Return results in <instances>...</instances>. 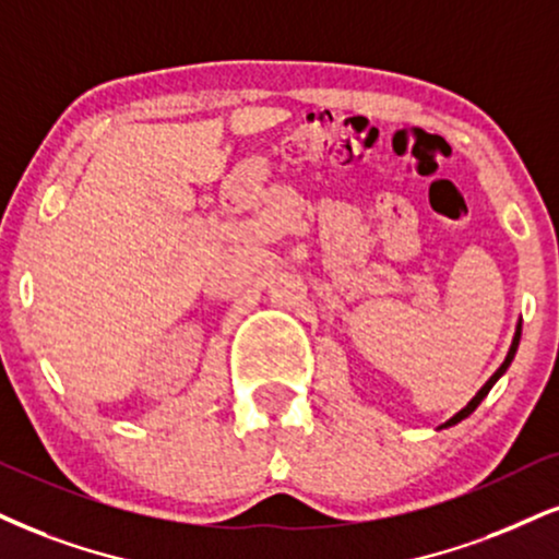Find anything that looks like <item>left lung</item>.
Masks as SVG:
<instances>
[{
  "mask_svg": "<svg viewBox=\"0 0 559 559\" xmlns=\"http://www.w3.org/2000/svg\"><path fill=\"white\" fill-rule=\"evenodd\" d=\"M519 342H521V323H519V329H515V336H513V344H511V353H508V357H506V362H502V365H500V368H498V370H495V373H492V378H490V381H487L485 385H481V389H479V394H477V396H474V399H472V402H469V404H466V406H464V409H461L456 417H451V419H448V423H445L443 427L461 423V419H464V417H469V415H472V412H474V409H477V406L481 404V399H485L487 394H490V389H492V385H495V383H498V378H500L502 373H506V370H508V365H511V362H513V357H515V349H519Z\"/></svg>",
  "mask_w": 559,
  "mask_h": 559,
  "instance_id": "1",
  "label": "left lung"
}]
</instances>
